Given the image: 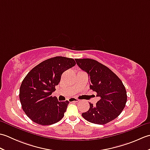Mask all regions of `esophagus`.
I'll list each match as a JSON object with an SVG mask.
<instances>
[{
  "label": "esophagus",
  "mask_w": 150,
  "mask_h": 150,
  "mask_svg": "<svg viewBox=\"0 0 150 150\" xmlns=\"http://www.w3.org/2000/svg\"><path fill=\"white\" fill-rule=\"evenodd\" d=\"M68 101L69 102V103H75V102H78L79 101V99H77V98H69L68 99Z\"/></svg>",
  "instance_id": "esophagus-1"
}]
</instances>
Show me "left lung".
<instances>
[{
  "label": "left lung",
  "mask_w": 150,
  "mask_h": 150,
  "mask_svg": "<svg viewBox=\"0 0 150 150\" xmlns=\"http://www.w3.org/2000/svg\"><path fill=\"white\" fill-rule=\"evenodd\" d=\"M77 65L90 76L91 90L100 97L96 105L90 103V109L82 113L88 122L106 124L119 115L126 106V88L118 76L107 66L91 59H75Z\"/></svg>",
  "instance_id": "obj_1"
}]
</instances>
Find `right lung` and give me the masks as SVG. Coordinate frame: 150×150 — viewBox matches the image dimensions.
I'll use <instances>...</instances> for the list:
<instances>
[{
	"label": "right lung",
	"instance_id": "obj_1",
	"mask_svg": "<svg viewBox=\"0 0 150 150\" xmlns=\"http://www.w3.org/2000/svg\"><path fill=\"white\" fill-rule=\"evenodd\" d=\"M76 64L73 59L52 57L31 70L22 81L19 91L22 108L34 122L51 125L61 120L69 104L59 102L52 94L62 73Z\"/></svg>",
	"mask_w": 150,
	"mask_h": 150
}]
</instances>
